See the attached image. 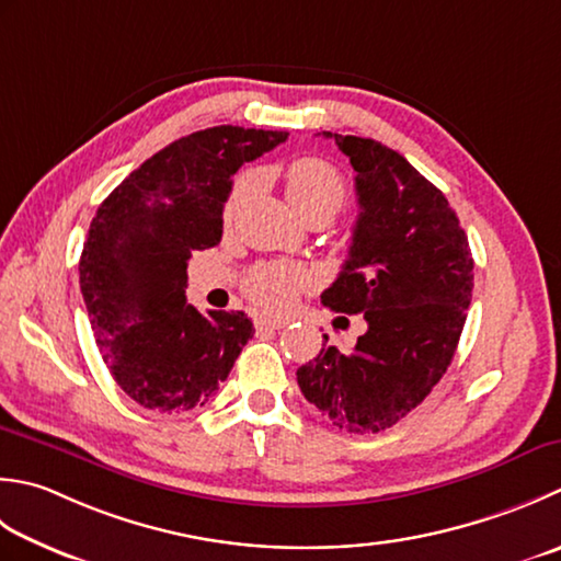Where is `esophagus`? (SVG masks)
Masks as SVG:
<instances>
[{"label":"esophagus","mask_w":561,"mask_h":561,"mask_svg":"<svg viewBox=\"0 0 561 561\" xmlns=\"http://www.w3.org/2000/svg\"><path fill=\"white\" fill-rule=\"evenodd\" d=\"M289 323V318H282V316H257L255 318V325L257 328H272V331H279Z\"/></svg>","instance_id":"esophagus-1"}]
</instances>
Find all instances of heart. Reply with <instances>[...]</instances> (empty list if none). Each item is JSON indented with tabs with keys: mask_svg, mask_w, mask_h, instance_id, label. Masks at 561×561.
Here are the masks:
<instances>
[{
	"mask_svg": "<svg viewBox=\"0 0 561 561\" xmlns=\"http://www.w3.org/2000/svg\"><path fill=\"white\" fill-rule=\"evenodd\" d=\"M250 190V180H238L233 192H230L226 202V218H233V214L245 202ZM284 194L291 204V208L299 214L304 221L325 216L333 218L340 208L347 204V184L331 162L321 158H301L294 160L287 170H284ZM304 287V274L279 267V265H265L257 267L245 279V294L248 299L267 311H284L294 304Z\"/></svg>",
	"mask_w": 561,
	"mask_h": 561,
	"instance_id": "heart-1",
	"label": "heart"
}]
</instances>
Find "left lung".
I'll list each match as a JSON object with an SVG mask.
<instances>
[{
  "label": "left lung",
  "mask_w": 561,
  "mask_h": 561,
  "mask_svg": "<svg viewBox=\"0 0 561 561\" xmlns=\"http://www.w3.org/2000/svg\"><path fill=\"white\" fill-rule=\"evenodd\" d=\"M357 178L350 260L321 294L365 313L353 353L325 343L296 369L304 397L347 433H379L409 415L455 357L474 289V260L445 194L379 140L340 136Z\"/></svg>",
  "instance_id": "1"
}]
</instances>
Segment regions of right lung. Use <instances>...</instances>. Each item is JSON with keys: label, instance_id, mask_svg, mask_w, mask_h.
Returning <instances> with one entry per match:
<instances>
[{"label": "right lung", "instance_id": "add662e5", "mask_svg": "<svg viewBox=\"0 0 561 561\" xmlns=\"http://www.w3.org/2000/svg\"><path fill=\"white\" fill-rule=\"evenodd\" d=\"M287 130L214 126L170 142L106 196L80 257L87 313L114 381L142 409L204 405L255 333L243 311L186 304L192 252L221 243L240 164Z\"/></svg>", "mask_w": 561, "mask_h": 561}]
</instances>
